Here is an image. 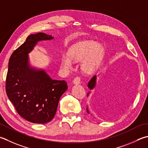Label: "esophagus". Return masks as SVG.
Returning <instances> with one entry per match:
<instances>
[{"mask_svg":"<svg viewBox=\"0 0 148 148\" xmlns=\"http://www.w3.org/2000/svg\"><path fill=\"white\" fill-rule=\"evenodd\" d=\"M74 84H76V85H78V84L81 83V78L79 76H77L74 78L73 81Z\"/></svg>","mask_w":148,"mask_h":148,"instance_id":"obj_1","label":"esophagus"}]
</instances>
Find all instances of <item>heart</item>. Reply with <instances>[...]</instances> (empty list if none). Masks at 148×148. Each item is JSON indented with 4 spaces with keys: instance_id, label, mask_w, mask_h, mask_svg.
I'll return each instance as SVG.
<instances>
[{
    "instance_id": "heart-1",
    "label": "heart",
    "mask_w": 148,
    "mask_h": 148,
    "mask_svg": "<svg viewBox=\"0 0 148 148\" xmlns=\"http://www.w3.org/2000/svg\"><path fill=\"white\" fill-rule=\"evenodd\" d=\"M105 54V49L101 44L92 41L84 42L82 44L69 49L67 54L62 55L61 66L66 71L72 68V61H83L82 68L86 73H92L97 67Z\"/></svg>"
}]
</instances>
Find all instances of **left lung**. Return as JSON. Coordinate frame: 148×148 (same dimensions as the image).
<instances>
[{
    "mask_svg": "<svg viewBox=\"0 0 148 148\" xmlns=\"http://www.w3.org/2000/svg\"><path fill=\"white\" fill-rule=\"evenodd\" d=\"M96 78H97V76H94L90 80V82H88V87L90 90L93 89L95 87V84H96ZM88 94H89V93H88L87 95H88ZM86 111H87L88 114H89V111H88V110L87 108H86Z\"/></svg>",
    "mask_w": 148,
    "mask_h": 148,
    "instance_id": "obj_1",
    "label": "left lung"
}]
</instances>
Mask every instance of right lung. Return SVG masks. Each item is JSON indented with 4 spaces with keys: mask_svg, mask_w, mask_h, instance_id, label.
Here are the masks:
<instances>
[{
    "mask_svg": "<svg viewBox=\"0 0 148 148\" xmlns=\"http://www.w3.org/2000/svg\"><path fill=\"white\" fill-rule=\"evenodd\" d=\"M43 33L31 34L9 60L5 91L18 114L31 123L45 124L54 118L67 89L64 80L52 79L44 70L31 66L28 54L37 43L53 39Z\"/></svg>",
    "mask_w": 148,
    "mask_h": 148,
    "instance_id": "right-lung-1",
    "label": "right lung"
}]
</instances>
